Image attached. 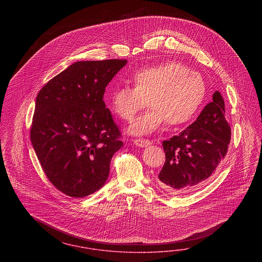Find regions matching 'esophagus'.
Segmentation results:
<instances>
[{
    "instance_id": "esophagus-1",
    "label": "esophagus",
    "mask_w": 262,
    "mask_h": 262,
    "mask_svg": "<svg viewBox=\"0 0 262 262\" xmlns=\"http://www.w3.org/2000/svg\"><path fill=\"white\" fill-rule=\"evenodd\" d=\"M134 144L138 146V147H147L149 145H151V141L148 139H143V138H138L134 140Z\"/></svg>"
}]
</instances>
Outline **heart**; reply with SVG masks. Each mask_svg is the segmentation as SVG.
<instances>
[{"label": "heart", "mask_w": 262, "mask_h": 262, "mask_svg": "<svg viewBox=\"0 0 262 262\" xmlns=\"http://www.w3.org/2000/svg\"><path fill=\"white\" fill-rule=\"evenodd\" d=\"M128 80L133 88L112 90L108 106L119 118L129 121L147 102L151 108L134 120L127 128L128 134L136 136L150 135L165 122L169 126L188 122L206 96L203 76L177 61L145 67Z\"/></svg>", "instance_id": "b5f03b06"}]
</instances>
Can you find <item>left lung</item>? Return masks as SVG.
Listing matches in <instances>:
<instances>
[{
    "label": "left lung",
    "instance_id": "left-lung-1",
    "mask_svg": "<svg viewBox=\"0 0 262 262\" xmlns=\"http://www.w3.org/2000/svg\"><path fill=\"white\" fill-rule=\"evenodd\" d=\"M230 133L224 99L216 91L194 123L162 143L166 159L159 174L161 187L181 194L204 185L225 158Z\"/></svg>",
    "mask_w": 262,
    "mask_h": 262
}]
</instances>
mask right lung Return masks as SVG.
Instances as JSON below:
<instances>
[{
	"label": "right lung",
	"instance_id": "add662e5",
	"mask_svg": "<svg viewBox=\"0 0 262 262\" xmlns=\"http://www.w3.org/2000/svg\"><path fill=\"white\" fill-rule=\"evenodd\" d=\"M123 59L77 61L48 81L36 97L31 140L49 181L82 198L106 182L113 155L123 147L103 102Z\"/></svg>",
	"mask_w": 262,
	"mask_h": 262
}]
</instances>
